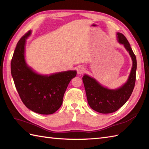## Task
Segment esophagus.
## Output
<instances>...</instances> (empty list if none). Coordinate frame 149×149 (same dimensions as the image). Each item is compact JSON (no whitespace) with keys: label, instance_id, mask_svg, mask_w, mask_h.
Here are the masks:
<instances>
[{"label":"esophagus","instance_id":"obj_1","mask_svg":"<svg viewBox=\"0 0 149 149\" xmlns=\"http://www.w3.org/2000/svg\"><path fill=\"white\" fill-rule=\"evenodd\" d=\"M85 71V68L83 66H79L77 68V73L78 74H83Z\"/></svg>","mask_w":149,"mask_h":149}]
</instances>
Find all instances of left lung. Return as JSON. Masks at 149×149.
<instances>
[{
  "mask_svg": "<svg viewBox=\"0 0 149 149\" xmlns=\"http://www.w3.org/2000/svg\"><path fill=\"white\" fill-rule=\"evenodd\" d=\"M118 41L124 45L133 61V66L127 82L117 90H109L101 86L86 74L83 77L88 103L95 111L101 113H110L118 110L131 96L135 84L136 59L128 40L123 34L118 33Z\"/></svg>",
  "mask_w": 149,
  "mask_h": 149,
  "instance_id": "obj_1",
  "label": "left lung"
}]
</instances>
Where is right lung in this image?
<instances>
[{
    "mask_svg": "<svg viewBox=\"0 0 149 149\" xmlns=\"http://www.w3.org/2000/svg\"><path fill=\"white\" fill-rule=\"evenodd\" d=\"M26 33L18 41L11 60V74L19 95L27 108L42 115L54 113L61 107L66 88L76 75V71L61 72L50 76L35 73L24 59Z\"/></svg>",
    "mask_w": 149,
    "mask_h": 149,
    "instance_id": "right-lung-1",
    "label": "right lung"
}]
</instances>
